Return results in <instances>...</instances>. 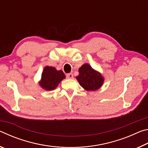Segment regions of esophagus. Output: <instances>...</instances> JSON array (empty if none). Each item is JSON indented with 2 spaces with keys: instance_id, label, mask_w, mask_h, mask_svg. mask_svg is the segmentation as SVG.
Wrapping results in <instances>:
<instances>
[{
  "instance_id": "34e87169",
  "label": "esophagus",
  "mask_w": 148,
  "mask_h": 148,
  "mask_svg": "<svg viewBox=\"0 0 148 148\" xmlns=\"http://www.w3.org/2000/svg\"><path fill=\"white\" fill-rule=\"evenodd\" d=\"M66 77L67 78H69V79H71V78H73V74H72V73H69V74H67L66 75Z\"/></svg>"
}]
</instances>
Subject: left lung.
I'll use <instances>...</instances> for the list:
<instances>
[{"label":"left lung","mask_w":148,"mask_h":148,"mask_svg":"<svg viewBox=\"0 0 148 148\" xmlns=\"http://www.w3.org/2000/svg\"><path fill=\"white\" fill-rule=\"evenodd\" d=\"M76 79L80 86L88 91L99 89L104 82L101 74L95 71L89 64H84L80 67Z\"/></svg>","instance_id":"8db88e82"}]
</instances>
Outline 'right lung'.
I'll list each match as a JSON object with an SVG mask.
<instances>
[{
    "instance_id": "add662e5",
    "label": "right lung",
    "mask_w": 148,
    "mask_h": 148,
    "mask_svg": "<svg viewBox=\"0 0 148 148\" xmlns=\"http://www.w3.org/2000/svg\"><path fill=\"white\" fill-rule=\"evenodd\" d=\"M65 77L66 76L62 71H57L55 67L47 66L42 72L39 84L45 90L51 91L56 89Z\"/></svg>"
}]
</instances>
